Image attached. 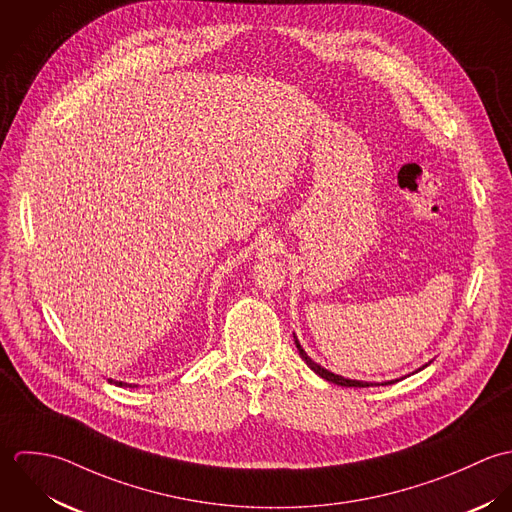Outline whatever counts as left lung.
I'll return each mask as SVG.
<instances>
[{
  "mask_svg": "<svg viewBox=\"0 0 512 512\" xmlns=\"http://www.w3.org/2000/svg\"><path fill=\"white\" fill-rule=\"evenodd\" d=\"M293 336H295V334H293ZM295 344H297V350H299L301 358L307 362L308 368H310L314 374H318L320 378H324L326 382H332V384H336V386H346V388H370V386H388V384H396V382L404 380V378H398V380H388V382L378 384V382H362V380L342 378V376H338V374H334V372H328V370H326V368H322L320 364H316V362L308 356L307 352L303 350V346H301V342H299V338H297V336H295ZM427 366H429V362H427L425 366H421L419 370H423V368H427ZM419 370H415V372H419Z\"/></svg>",
  "mask_w": 512,
  "mask_h": 512,
  "instance_id": "obj_1",
  "label": "left lung"
}]
</instances>
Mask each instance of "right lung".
Wrapping results in <instances>:
<instances>
[{
  "label": "right lung",
  "mask_w": 512,
  "mask_h": 512,
  "mask_svg": "<svg viewBox=\"0 0 512 512\" xmlns=\"http://www.w3.org/2000/svg\"><path fill=\"white\" fill-rule=\"evenodd\" d=\"M110 384H114V386H128V388H134L132 384H124V382H116V380H108Z\"/></svg>",
  "instance_id": "add662e5"
}]
</instances>
